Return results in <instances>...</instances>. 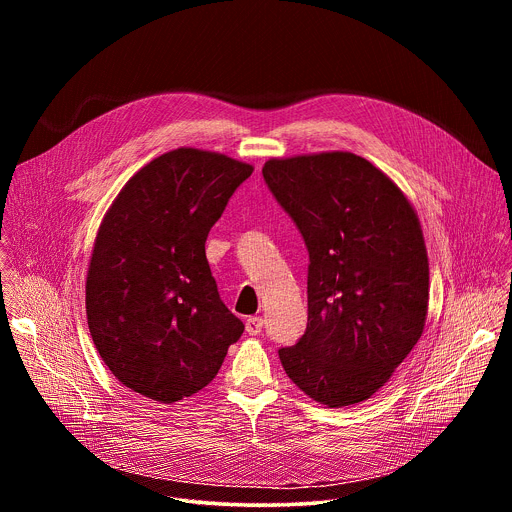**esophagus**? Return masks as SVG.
<instances>
[{
  "mask_svg": "<svg viewBox=\"0 0 512 512\" xmlns=\"http://www.w3.org/2000/svg\"><path fill=\"white\" fill-rule=\"evenodd\" d=\"M263 318L261 316H251V318H247V322H245V330H247V334H251V336H257L261 330H263Z\"/></svg>",
  "mask_w": 512,
  "mask_h": 512,
  "instance_id": "1",
  "label": "esophagus"
}]
</instances>
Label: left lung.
<instances>
[{"label":"left lung","instance_id":"left-lung-1","mask_svg":"<svg viewBox=\"0 0 512 512\" xmlns=\"http://www.w3.org/2000/svg\"><path fill=\"white\" fill-rule=\"evenodd\" d=\"M263 178L308 253V326L279 348L287 377L328 407L375 395L417 344L429 263L415 208L350 152L271 158Z\"/></svg>","mask_w":512,"mask_h":512}]
</instances>
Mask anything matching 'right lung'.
<instances>
[{
	"label": "right lung",
	"instance_id": "right-lung-1",
	"mask_svg": "<svg viewBox=\"0 0 512 512\" xmlns=\"http://www.w3.org/2000/svg\"><path fill=\"white\" fill-rule=\"evenodd\" d=\"M253 166L178 148L121 188L87 273V320L127 389L174 403L204 389L245 330L223 304L204 243Z\"/></svg>",
	"mask_w": 512,
	"mask_h": 512
}]
</instances>
